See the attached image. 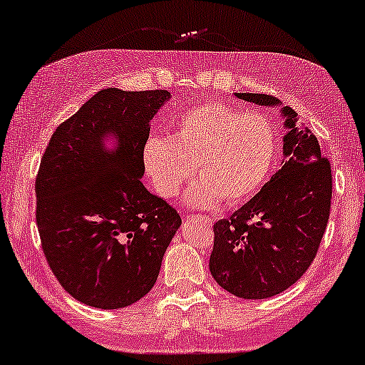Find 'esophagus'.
Segmentation results:
<instances>
[{
  "label": "esophagus",
  "mask_w": 365,
  "mask_h": 365,
  "mask_svg": "<svg viewBox=\"0 0 365 365\" xmlns=\"http://www.w3.org/2000/svg\"><path fill=\"white\" fill-rule=\"evenodd\" d=\"M197 219L199 222H202V224H212V219L211 217H207V216H194Z\"/></svg>",
  "instance_id": "esophagus-1"
}]
</instances>
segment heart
I'll return each instance as SVG.
<instances>
[{"label": "heart", "instance_id": "1", "mask_svg": "<svg viewBox=\"0 0 365 365\" xmlns=\"http://www.w3.org/2000/svg\"><path fill=\"white\" fill-rule=\"evenodd\" d=\"M277 131L264 113L237 111L221 103L194 106L173 123L169 138H149L143 164L163 197H176L192 176L191 206L239 204L266 182L277 154Z\"/></svg>", "mask_w": 365, "mask_h": 365}]
</instances>
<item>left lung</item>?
<instances>
[{
    "label": "left lung",
    "instance_id": "8db88e82",
    "mask_svg": "<svg viewBox=\"0 0 365 365\" xmlns=\"http://www.w3.org/2000/svg\"><path fill=\"white\" fill-rule=\"evenodd\" d=\"M259 106H279L269 94L236 93ZM282 168L251 201L214 224L209 271L222 289L242 299H267L297 282L316 257L332 197L331 163L317 138L281 108Z\"/></svg>",
    "mask_w": 365,
    "mask_h": 365
}]
</instances>
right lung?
<instances>
[{
  "mask_svg": "<svg viewBox=\"0 0 365 365\" xmlns=\"http://www.w3.org/2000/svg\"><path fill=\"white\" fill-rule=\"evenodd\" d=\"M169 99L166 89H103L59 124L43 154L34 187L44 257L86 306L121 309L146 296L181 226L141 182L149 123ZM108 133L114 150L103 146Z\"/></svg>",
  "mask_w": 365,
  "mask_h": 365,
  "instance_id": "add662e5",
  "label": "right lung"
}]
</instances>
